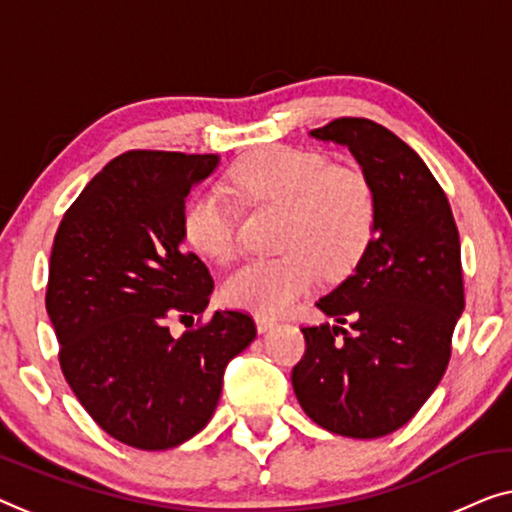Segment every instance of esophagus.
I'll list each match as a JSON object with an SVG mask.
<instances>
[{
    "label": "esophagus",
    "mask_w": 512,
    "mask_h": 512,
    "mask_svg": "<svg viewBox=\"0 0 512 512\" xmlns=\"http://www.w3.org/2000/svg\"><path fill=\"white\" fill-rule=\"evenodd\" d=\"M274 325H277V321H274V318L263 316V314L256 316V328H258V332H268V330L274 328Z\"/></svg>",
    "instance_id": "obj_1"
}]
</instances>
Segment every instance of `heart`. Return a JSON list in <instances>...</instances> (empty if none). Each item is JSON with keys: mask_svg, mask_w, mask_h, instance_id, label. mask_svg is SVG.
<instances>
[{"mask_svg": "<svg viewBox=\"0 0 512 512\" xmlns=\"http://www.w3.org/2000/svg\"><path fill=\"white\" fill-rule=\"evenodd\" d=\"M251 205L284 210L277 247L284 254L244 263L224 281L228 305L284 314L321 277L351 270L372 238L376 203L360 170L288 145L249 152L228 173ZM184 240L198 254L228 263L238 254V217L219 187H201L182 210Z\"/></svg>", "mask_w": 512, "mask_h": 512, "instance_id": "heart-1", "label": "heart"}]
</instances>
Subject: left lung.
<instances>
[{
    "label": "left lung",
    "mask_w": 512,
    "mask_h": 512,
    "mask_svg": "<svg viewBox=\"0 0 512 512\" xmlns=\"http://www.w3.org/2000/svg\"><path fill=\"white\" fill-rule=\"evenodd\" d=\"M311 136L351 150L376 217L355 270L316 302L339 325L302 328L293 390L328 432L379 439L416 416L448 367L464 309L457 224L425 161L381 124L339 117Z\"/></svg>",
    "instance_id": "8db88e82"
}]
</instances>
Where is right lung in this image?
Instances as JSON below:
<instances>
[{
  "mask_svg": "<svg viewBox=\"0 0 512 512\" xmlns=\"http://www.w3.org/2000/svg\"><path fill=\"white\" fill-rule=\"evenodd\" d=\"M217 154L131 150L64 212L50 251L46 309L73 395L113 439L168 450L217 409L226 365L256 337L247 311L201 321L212 274L184 249L182 210ZM196 329L169 335L175 317Z\"/></svg>",
  "mask_w": 512,
  "mask_h": 512,
  "instance_id": "right-lung-1",
  "label": "right lung"
}]
</instances>
